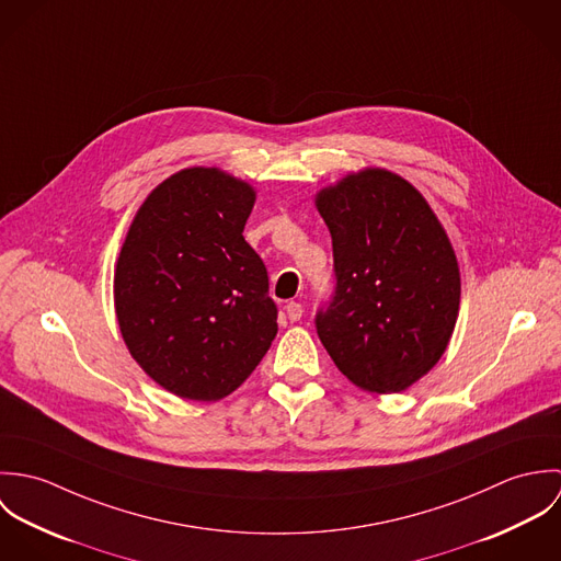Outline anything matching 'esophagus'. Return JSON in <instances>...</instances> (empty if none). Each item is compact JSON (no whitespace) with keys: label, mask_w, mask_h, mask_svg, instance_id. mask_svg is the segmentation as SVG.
I'll list each match as a JSON object with an SVG mask.
<instances>
[{"label":"esophagus","mask_w":561,"mask_h":561,"mask_svg":"<svg viewBox=\"0 0 561 561\" xmlns=\"http://www.w3.org/2000/svg\"><path fill=\"white\" fill-rule=\"evenodd\" d=\"M285 311H287V318L291 321H300L302 313H305V311H302V305H300V302H294V300L285 305Z\"/></svg>","instance_id":"esophagus-1"}]
</instances>
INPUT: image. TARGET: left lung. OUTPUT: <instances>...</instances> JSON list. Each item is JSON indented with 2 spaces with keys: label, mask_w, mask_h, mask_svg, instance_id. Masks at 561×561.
Listing matches in <instances>:
<instances>
[{
  "label": "left lung",
  "mask_w": 561,
  "mask_h": 561,
  "mask_svg": "<svg viewBox=\"0 0 561 561\" xmlns=\"http://www.w3.org/2000/svg\"><path fill=\"white\" fill-rule=\"evenodd\" d=\"M332 238L334 296L316 325L339 371L369 393H400L445 354L460 267L436 214L400 174L350 172L316 196Z\"/></svg>",
  "instance_id": "obj_1"
}]
</instances>
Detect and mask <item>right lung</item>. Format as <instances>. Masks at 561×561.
I'll use <instances>...</instances> for the list:
<instances>
[{
  "label": "right lung",
  "instance_id": "add662e5",
  "mask_svg": "<svg viewBox=\"0 0 561 561\" xmlns=\"http://www.w3.org/2000/svg\"><path fill=\"white\" fill-rule=\"evenodd\" d=\"M254 198L220 168H185L147 196L121 248L114 307L125 345L183 400L233 393L276 336L267 270L241 236Z\"/></svg>",
  "mask_w": 561,
  "mask_h": 561
}]
</instances>
